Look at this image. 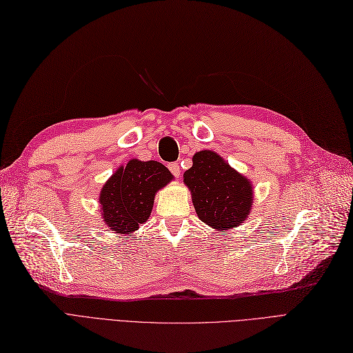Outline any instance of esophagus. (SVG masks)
<instances>
[{"label": "esophagus", "mask_w": 353, "mask_h": 353, "mask_svg": "<svg viewBox=\"0 0 353 353\" xmlns=\"http://www.w3.org/2000/svg\"><path fill=\"white\" fill-rule=\"evenodd\" d=\"M169 171L172 172V175L174 176H176V178H179V175H181V166H179V163L178 162H172V163H169Z\"/></svg>", "instance_id": "1"}]
</instances>
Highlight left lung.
Wrapping results in <instances>:
<instances>
[{
    "label": "left lung",
    "instance_id": "8db88e82",
    "mask_svg": "<svg viewBox=\"0 0 353 353\" xmlns=\"http://www.w3.org/2000/svg\"><path fill=\"white\" fill-rule=\"evenodd\" d=\"M194 209L205 225L226 232L244 223L252 208L251 182L226 163L221 154L201 150L184 174Z\"/></svg>",
    "mask_w": 353,
    "mask_h": 353
}]
</instances>
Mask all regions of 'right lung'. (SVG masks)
Listing matches in <instances>:
<instances>
[{"label": "right lung", "instance_id": "obj_1", "mask_svg": "<svg viewBox=\"0 0 353 353\" xmlns=\"http://www.w3.org/2000/svg\"><path fill=\"white\" fill-rule=\"evenodd\" d=\"M172 174L161 162L131 159L119 166L101 190V213L115 234L134 232L152 213L154 194L172 181Z\"/></svg>", "mask_w": 353, "mask_h": 353}]
</instances>
